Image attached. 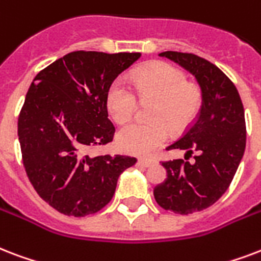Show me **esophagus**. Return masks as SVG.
Masks as SVG:
<instances>
[{"label":"esophagus","mask_w":261,"mask_h":261,"mask_svg":"<svg viewBox=\"0 0 261 261\" xmlns=\"http://www.w3.org/2000/svg\"><path fill=\"white\" fill-rule=\"evenodd\" d=\"M138 163L141 164V166L150 167L154 164V160H152V159H144V157H141V159H138Z\"/></svg>","instance_id":"34e87169"}]
</instances>
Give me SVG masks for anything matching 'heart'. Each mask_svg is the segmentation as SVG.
Wrapping results in <instances>:
<instances>
[{
	"label": "heart",
	"mask_w": 261,
	"mask_h": 261,
	"mask_svg": "<svg viewBox=\"0 0 261 261\" xmlns=\"http://www.w3.org/2000/svg\"><path fill=\"white\" fill-rule=\"evenodd\" d=\"M131 82L138 98L153 99L149 123L133 122L116 135L117 146L131 154H149L160 148L170 130L179 134L188 128L201 108L200 89L188 83V76L168 63H153L137 69ZM109 115L116 123H126L134 115L137 96L123 79H116L107 94ZM170 128L168 129V127Z\"/></svg>",
	"instance_id": "b5f03b06"
}]
</instances>
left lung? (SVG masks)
Returning a JSON list of instances; mask_svg holds the SVG:
<instances>
[{
    "label": "left lung",
    "mask_w": 261,
    "mask_h": 261,
    "mask_svg": "<svg viewBox=\"0 0 261 261\" xmlns=\"http://www.w3.org/2000/svg\"><path fill=\"white\" fill-rule=\"evenodd\" d=\"M159 56L189 71L201 89L198 116L184 137L167 148L186 150V160L194 152V162L163 163L167 179L153 190L162 208L189 215L215 204L231 184L245 152L244 105L234 83L208 60L171 50Z\"/></svg>",
    "instance_id": "obj_1"
}]
</instances>
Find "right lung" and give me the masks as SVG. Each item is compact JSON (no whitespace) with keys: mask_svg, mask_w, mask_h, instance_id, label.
<instances>
[{"mask_svg":"<svg viewBox=\"0 0 261 261\" xmlns=\"http://www.w3.org/2000/svg\"><path fill=\"white\" fill-rule=\"evenodd\" d=\"M141 53L77 50L34 77L17 122L23 164L39 197L61 214L86 216L112 200L117 179L137 159L91 157L113 139L107 94Z\"/></svg>","mask_w":261,"mask_h":261,"instance_id":"add662e5","label":"right lung"}]
</instances>
